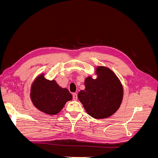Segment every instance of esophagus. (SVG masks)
Instances as JSON below:
<instances>
[{
	"instance_id": "obj_1",
	"label": "esophagus",
	"mask_w": 158,
	"mask_h": 158,
	"mask_svg": "<svg viewBox=\"0 0 158 158\" xmlns=\"http://www.w3.org/2000/svg\"><path fill=\"white\" fill-rule=\"evenodd\" d=\"M73 99L74 100H77V98H78V95H77V94H73Z\"/></svg>"
}]
</instances>
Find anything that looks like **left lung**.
Wrapping results in <instances>:
<instances>
[{"label":"left lung","mask_w":158,"mask_h":158,"mask_svg":"<svg viewBox=\"0 0 158 158\" xmlns=\"http://www.w3.org/2000/svg\"><path fill=\"white\" fill-rule=\"evenodd\" d=\"M96 78L89 76L85 79V89L78 94L87 113L94 118L111 117L120 107L123 88L120 80L111 69L103 66L95 69Z\"/></svg>","instance_id":"8db88e82"}]
</instances>
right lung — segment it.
Listing matches in <instances>:
<instances>
[{
  "instance_id": "add662e5",
  "label": "right lung",
  "mask_w": 158,
  "mask_h": 158,
  "mask_svg": "<svg viewBox=\"0 0 158 158\" xmlns=\"http://www.w3.org/2000/svg\"><path fill=\"white\" fill-rule=\"evenodd\" d=\"M31 101L37 109L49 115L59 113L73 95L66 88L58 85L55 80H49L41 73L33 80L30 88Z\"/></svg>"
}]
</instances>
